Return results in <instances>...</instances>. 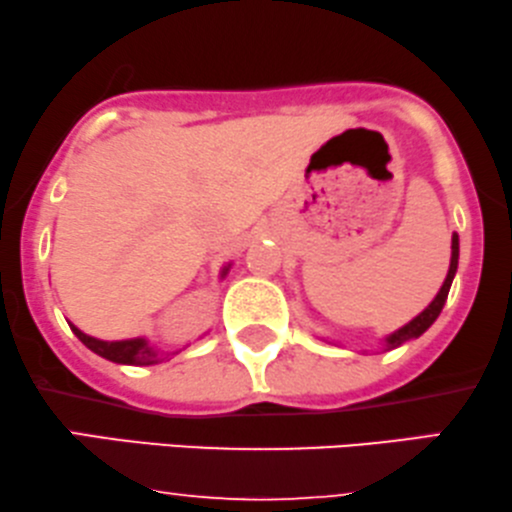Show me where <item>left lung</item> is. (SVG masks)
<instances>
[{
  "mask_svg": "<svg viewBox=\"0 0 512 512\" xmlns=\"http://www.w3.org/2000/svg\"><path fill=\"white\" fill-rule=\"evenodd\" d=\"M456 268H459V235H451V261H449V272L447 277H444L440 291H437V296L430 301V305L423 313H418L414 320L404 324V327L395 329L393 334H388L383 338V350H393V348H400L407 341H414L421 334H426L430 329V324H433L437 317H440L444 303H447V296H449V289H451V282H454V275H456Z\"/></svg>",
  "mask_w": 512,
  "mask_h": 512,
  "instance_id": "obj_1",
  "label": "left lung"
}]
</instances>
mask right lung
I'll return each mask as SVG.
<instances>
[{"instance_id":"right-lung-1","label":"right lung","mask_w":512,"mask_h":512,"mask_svg":"<svg viewBox=\"0 0 512 512\" xmlns=\"http://www.w3.org/2000/svg\"><path fill=\"white\" fill-rule=\"evenodd\" d=\"M230 263L223 265L221 277L228 275ZM72 334H75L79 341H82L86 348L94 350L96 355L105 357V360L117 362V364H131V367H148V364H157L159 362V348L150 345V341L145 336L138 338H124V341H101V338H94L89 334H84L82 329H77L75 324H70ZM176 355V353H174Z\"/></svg>"}]
</instances>
